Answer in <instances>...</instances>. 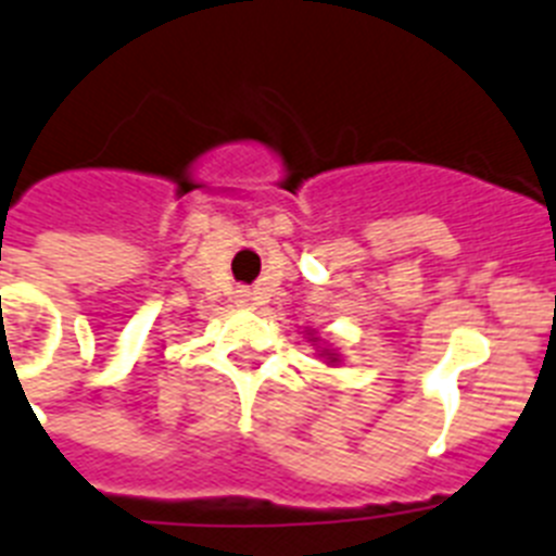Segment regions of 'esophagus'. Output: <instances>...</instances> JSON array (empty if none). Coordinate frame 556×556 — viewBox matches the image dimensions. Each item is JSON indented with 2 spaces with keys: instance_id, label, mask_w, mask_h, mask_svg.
<instances>
[{
  "instance_id": "obj_1",
  "label": "esophagus",
  "mask_w": 556,
  "mask_h": 556,
  "mask_svg": "<svg viewBox=\"0 0 556 556\" xmlns=\"http://www.w3.org/2000/svg\"><path fill=\"white\" fill-rule=\"evenodd\" d=\"M240 302H242V305H254V293H251L249 288H242V291H240Z\"/></svg>"
}]
</instances>
